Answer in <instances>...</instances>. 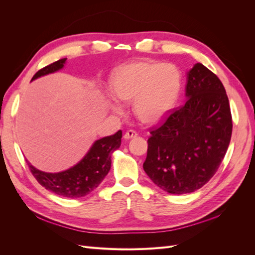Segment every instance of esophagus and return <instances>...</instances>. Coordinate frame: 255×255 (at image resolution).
Here are the masks:
<instances>
[{
  "instance_id": "34e87169",
  "label": "esophagus",
  "mask_w": 255,
  "mask_h": 255,
  "mask_svg": "<svg viewBox=\"0 0 255 255\" xmlns=\"http://www.w3.org/2000/svg\"><path fill=\"white\" fill-rule=\"evenodd\" d=\"M137 136V133L135 132V130H133V129H129V130H128V132L125 134V139H130V138H134V137H136Z\"/></svg>"
}]
</instances>
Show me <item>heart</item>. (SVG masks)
I'll return each instance as SVG.
<instances>
[{"instance_id":"1","label":"heart","mask_w":255,"mask_h":255,"mask_svg":"<svg viewBox=\"0 0 255 255\" xmlns=\"http://www.w3.org/2000/svg\"><path fill=\"white\" fill-rule=\"evenodd\" d=\"M182 73L173 64L137 60L116 68L110 80L113 96L123 103L133 102V114L144 125H155L175 106L182 90ZM119 113L121 107L113 103Z\"/></svg>"}]
</instances>
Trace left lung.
Here are the masks:
<instances>
[{
  "label": "left lung",
  "instance_id": "1",
  "mask_svg": "<svg viewBox=\"0 0 255 255\" xmlns=\"http://www.w3.org/2000/svg\"><path fill=\"white\" fill-rule=\"evenodd\" d=\"M186 102L150 132L143 170L168 194H189L210 181L232 135V116L221 81L202 64L187 72Z\"/></svg>",
  "mask_w": 255,
  "mask_h": 255
}]
</instances>
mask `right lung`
Segmentation results:
<instances>
[{
	"label": "right lung",
	"instance_id": "add662e5",
	"mask_svg": "<svg viewBox=\"0 0 255 255\" xmlns=\"http://www.w3.org/2000/svg\"><path fill=\"white\" fill-rule=\"evenodd\" d=\"M67 58L59 59L40 69L32 81L63 69ZM122 132L96 140L78 164L67 170L51 173L35 168L26 159L30 172L45 189L65 198H82L94 191L111 170L112 154L119 149Z\"/></svg>",
	"mask_w": 255,
	"mask_h": 255
}]
</instances>
